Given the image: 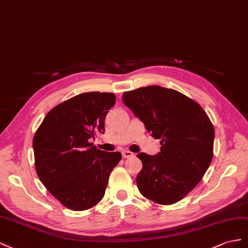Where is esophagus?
<instances>
[{"instance_id":"esophagus-1","label":"esophagus","mask_w":248,"mask_h":248,"mask_svg":"<svg viewBox=\"0 0 248 248\" xmlns=\"http://www.w3.org/2000/svg\"><path fill=\"white\" fill-rule=\"evenodd\" d=\"M123 158H131L133 157V153L130 151H124L123 153Z\"/></svg>"}]
</instances>
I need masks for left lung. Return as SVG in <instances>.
<instances>
[{
    "label": "left lung",
    "mask_w": 248,
    "mask_h": 248,
    "mask_svg": "<svg viewBox=\"0 0 248 248\" xmlns=\"http://www.w3.org/2000/svg\"><path fill=\"white\" fill-rule=\"evenodd\" d=\"M123 101L145 125L161 152L137 155L140 193L160 204L184 199L201 182L213 159L214 126L201 105L179 91L147 86L126 91Z\"/></svg>",
    "instance_id": "left-lung-1"
}]
</instances>
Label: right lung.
Listing matches in <instances>:
<instances>
[{
  "instance_id": "obj_1",
  "label": "right lung",
  "mask_w": 248,
  "mask_h": 248,
  "mask_svg": "<svg viewBox=\"0 0 248 248\" xmlns=\"http://www.w3.org/2000/svg\"><path fill=\"white\" fill-rule=\"evenodd\" d=\"M115 94L85 93L54 107L33 138L35 168L56 200L73 211L94 207L105 194L119 152H104L90 143L105 131V117Z\"/></svg>"
}]
</instances>
